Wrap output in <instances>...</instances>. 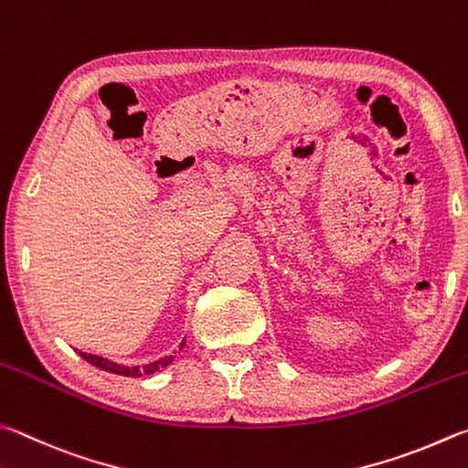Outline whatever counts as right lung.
I'll return each instance as SVG.
<instances>
[{
    "instance_id": "1",
    "label": "right lung",
    "mask_w": 468,
    "mask_h": 468,
    "mask_svg": "<svg viewBox=\"0 0 468 468\" xmlns=\"http://www.w3.org/2000/svg\"><path fill=\"white\" fill-rule=\"evenodd\" d=\"M184 347V342L180 344V350ZM80 356L83 360H88L91 367H96L100 370H106V372H112V375H122V377H145V375H153V372H157L159 368H165L167 364H172V360L176 358V354L172 356H165V358H161L157 362H151L145 364V367H122V364H116V362H110L106 358H101V356L96 354H86V352H80Z\"/></svg>"
}]
</instances>
